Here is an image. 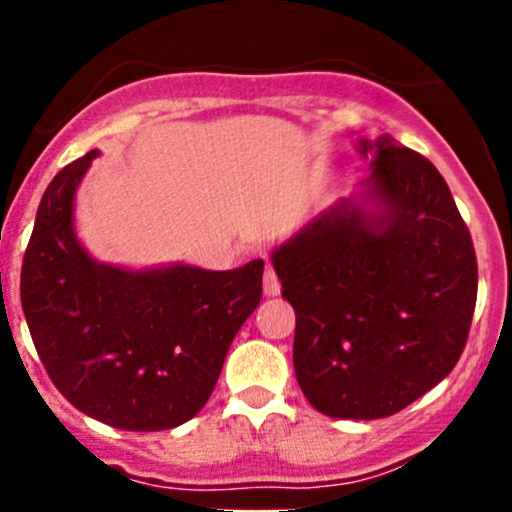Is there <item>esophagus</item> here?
Masks as SVG:
<instances>
[{
  "label": "esophagus",
  "instance_id": "1",
  "mask_svg": "<svg viewBox=\"0 0 512 512\" xmlns=\"http://www.w3.org/2000/svg\"><path fill=\"white\" fill-rule=\"evenodd\" d=\"M262 287H265V294L267 297H275V294H280V277H277L275 267L270 265V260L265 257V275H262Z\"/></svg>",
  "mask_w": 512,
  "mask_h": 512
}]
</instances>
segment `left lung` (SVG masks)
<instances>
[{
    "label": "left lung",
    "mask_w": 512,
    "mask_h": 512,
    "mask_svg": "<svg viewBox=\"0 0 512 512\" xmlns=\"http://www.w3.org/2000/svg\"><path fill=\"white\" fill-rule=\"evenodd\" d=\"M369 151L361 200H339L272 252L297 314L299 389L322 414L364 421L451 374L478 294L471 232L436 165L391 136L361 141Z\"/></svg>",
    "instance_id": "left-lung-1"
}]
</instances>
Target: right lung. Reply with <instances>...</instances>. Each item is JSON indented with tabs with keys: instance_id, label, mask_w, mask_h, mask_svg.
I'll return each instance as SVG.
<instances>
[{
	"instance_id": "obj_1",
	"label": "right lung",
	"mask_w": 512,
	"mask_h": 512,
	"mask_svg": "<svg viewBox=\"0 0 512 512\" xmlns=\"http://www.w3.org/2000/svg\"><path fill=\"white\" fill-rule=\"evenodd\" d=\"M96 151L54 175L22 262V307L56 389L86 416L163 431L208 404L232 339L262 297L265 262L121 270L74 235V195Z\"/></svg>"
}]
</instances>
